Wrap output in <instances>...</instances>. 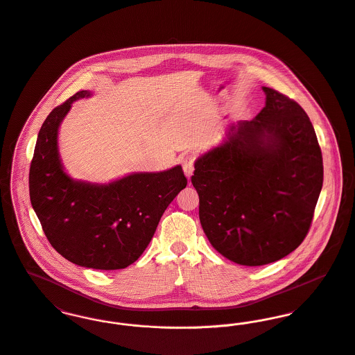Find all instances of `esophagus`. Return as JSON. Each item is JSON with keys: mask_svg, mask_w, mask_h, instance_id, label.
Returning a JSON list of instances; mask_svg holds the SVG:
<instances>
[{"mask_svg": "<svg viewBox=\"0 0 355 355\" xmlns=\"http://www.w3.org/2000/svg\"><path fill=\"white\" fill-rule=\"evenodd\" d=\"M193 164H194V159L191 155H187L182 158V168H184V173L188 180H191V177L193 175V170H194Z\"/></svg>", "mask_w": 355, "mask_h": 355, "instance_id": "obj_1", "label": "esophagus"}]
</instances>
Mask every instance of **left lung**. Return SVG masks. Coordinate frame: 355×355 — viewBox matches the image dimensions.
<instances>
[{
	"label": "left lung",
	"instance_id": "obj_1",
	"mask_svg": "<svg viewBox=\"0 0 355 355\" xmlns=\"http://www.w3.org/2000/svg\"><path fill=\"white\" fill-rule=\"evenodd\" d=\"M265 107L225 130L200 154L191 184L200 223L214 248L245 266L295 251L308 234L323 187V158L300 105L262 86Z\"/></svg>",
	"mask_w": 355,
	"mask_h": 355
}]
</instances>
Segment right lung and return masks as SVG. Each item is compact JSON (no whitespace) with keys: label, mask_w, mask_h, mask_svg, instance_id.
Returning <instances> with one entry per match:
<instances>
[{"label":"right lung","mask_w":355,"mask_h":355,"mask_svg":"<svg viewBox=\"0 0 355 355\" xmlns=\"http://www.w3.org/2000/svg\"><path fill=\"white\" fill-rule=\"evenodd\" d=\"M81 90L43 123L29 168V197L49 242L67 261L89 269L117 270L134 263L153 239L168 204L188 181L181 164L137 171L96 184L73 178L59 153V127Z\"/></svg>","instance_id":"add662e5"}]
</instances>
